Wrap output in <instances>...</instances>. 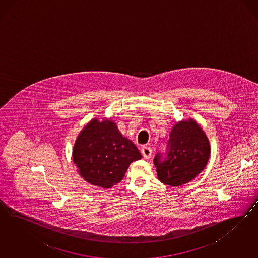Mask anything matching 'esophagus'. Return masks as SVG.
Wrapping results in <instances>:
<instances>
[{
    "label": "esophagus",
    "mask_w": 258,
    "mask_h": 258,
    "mask_svg": "<svg viewBox=\"0 0 258 258\" xmlns=\"http://www.w3.org/2000/svg\"><path fill=\"white\" fill-rule=\"evenodd\" d=\"M141 152L143 154V157L146 159H149L151 157V149L149 147H143L141 149Z\"/></svg>",
    "instance_id": "esophagus-1"
}]
</instances>
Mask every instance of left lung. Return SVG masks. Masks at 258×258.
<instances>
[{
	"label": "left lung",
	"instance_id": "obj_1",
	"mask_svg": "<svg viewBox=\"0 0 258 258\" xmlns=\"http://www.w3.org/2000/svg\"><path fill=\"white\" fill-rule=\"evenodd\" d=\"M167 158H154L158 179L170 186H180L203 171L211 153L210 143L202 126L193 118L176 122L167 144Z\"/></svg>",
	"mask_w": 258,
	"mask_h": 258
}]
</instances>
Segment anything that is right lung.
I'll list each match as a JSON object with an SVG mask.
<instances>
[{
	"label": "right lung",
	"instance_id": "add662e5",
	"mask_svg": "<svg viewBox=\"0 0 258 258\" xmlns=\"http://www.w3.org/2000/svg\"><path fill=\"white\" fill-rule=\"evenodd\" d=\"M78 174L92 185L111 188L123 180L130 164L142 159L132 141L119 132L110 119L93 118L80 133L73 148Z\"/></svg>",
	"mask_w": 258,
	"mask_h": 258
}]
</instances>
